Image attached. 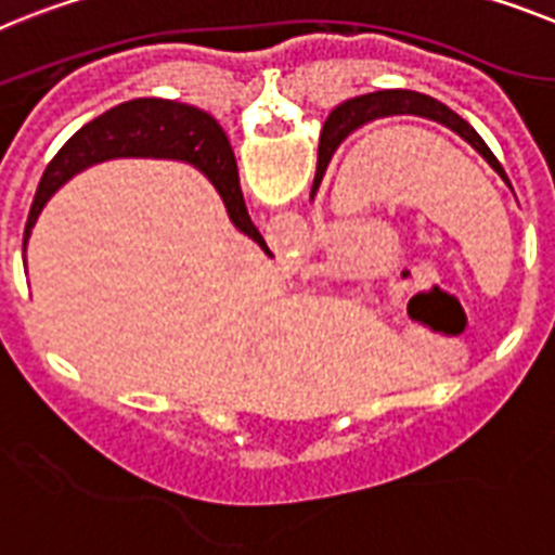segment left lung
Wrapping results in <instances>:
<instances>
[{"mask_svg":"<svg viewBox=\"0 0 555 555\" xmlns=\"http://www.w3.org/2000/svg\"><path fill=\"white\" fill-rule=\"evenodd\" d=\"M387 115H418V117H429L435 122H443L447 129H452L454 134H461L463 140L477 151V154L491 165V168L500 173V177L508 182L505 177L503 165L496 163V156L491 154V149L482 142V137L477 134L461 115H454L452 108H447L443 103H438L429 94L421 92H410V89H382V92H371V94H359V98H350V101L339 103V106L331 112L328 122H325V129H331V151L350 134V131H357L359 126L364 122L376 120V117H387ZM511 188V184H508Z\"/></svg>","mask_w":555,"mask_h":555,"instance_id":"1","label":"left lung"}]
</instances>
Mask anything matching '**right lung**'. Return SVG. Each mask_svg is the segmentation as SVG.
Segmentation results:
<instances>
[{"mask_svg":"<svg viewBox=\"0 0 555 555\" xmlns=\"http://www.w3.org/2000/svg\"><path fill=\"white\" fill-rule=\"evenodd\" d=\"M115 156H163V159H184L196 165L224 198L232 224L238 227L246 238H253L260 249H267V241L260 238L258 227L246 212L235 154L219 122L202 108L159 101V98H140V101L108 108L64 142V149L47 165L39 191L33 198L25 224V246L33 224L52 193L89 165L115 159Z\"/></svg>","mask_w":555,"mask_h":555,"instance_id":"1","label":"right lung"}]
</instances>
